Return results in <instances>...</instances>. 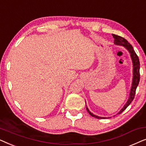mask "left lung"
<instances>
[{
  "mask_svg": "<svg viewBox=\"0 0 146 146\" xmlns=\"http://www.w3.org/2000/svg\"><path fill=\"white\" fill-rule=\"evenodd\" d=\"M113 37L114 38V44L117 45H121L124 46L125 48H126L127 50L129 51V54H130L131 60H132L133 62V82H132V86H131V90H130V94H129V99L126 104L124 105V106L122 109L120 111H119L118 114L121 113V112H123V111H124L125 109L127 108V107L130 104L131 102L133 101V100L135 98V90H136V88L138 86L139 82V79H140V74H139V58L137 56V55L135 53V52L133 50L132 46H131L130 44H129L128 42H127L125 38H123V37L119 36L118 35H112ZM87 111H88V113L90 114L92 116L96 117V118L98 119H102V118H105V117H99L97 116V115H94L92 113H91L90 111H89V110L88 109V108L86 107Z\"/></svg>",
  "mask_w": 146,
  "mask_h": 146,
  "instance_id": "1",
  "label": "left lung"
}]
</instances>
